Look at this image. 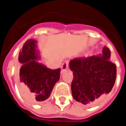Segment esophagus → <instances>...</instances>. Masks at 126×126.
<instances>
[{
  "label": "esophagus",
  "instance_id": "esophagus-1",
  "mask_svg": "<svg viewBox=\"0 0 126 126\" xmlns=\"http://www.w3.org/2000/svg\"><path fill=\"white\" fill-rule=\"evenodd\" d=\"M62 70L63 71H65V70H67V69L69 68V61H65V63H63V65H62Z\"/></svg>",
  "mask_w": 126,
  "mask_h": 126
}]
</instances>
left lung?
Here are the masks:
<instances>
[{"label":"left lung","mask_w":126,"mask_h":126,"mask_svg":"<svg viewBox=\"0 0 126 126\" xmlns=\"http://www.w3.org/2000/svg\"><path fill=\"white\" fill-rule=\"evenodd\" d=\"M110 57V50L105 47L100 55L75 58L70 61L69 68L74 74L71 93L76 101L93 106L111 92L117 73Z\"/></svg>","instance_id":"8db88e82"}]
</instances>
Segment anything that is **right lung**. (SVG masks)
<instances>
[{
  "instance_id": "1",
  "label": "right lung",
  "mask_w": 126,
  "mask_h": 126,
  "mask_svg": "<svg viewBox=\"0 0 126 126\" xmlns=\"http://www.w3.org/2000/svg\"><path fill=\"white\" fill-rule=\"evenodd\" d=\"M40 56L35 40H28L19 54L17 77L21 93L26 100L38 103L50 96L60 78L61 69H51L39 63Z\"/></svg>"
}]
</instances>
